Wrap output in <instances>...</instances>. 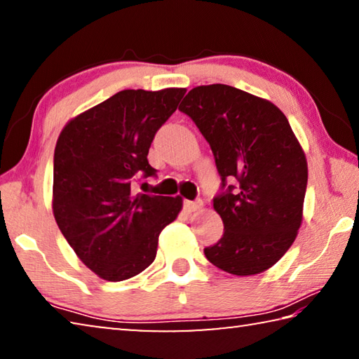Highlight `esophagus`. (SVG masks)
<instances>
[{"label":"esophagus","instance_id":"1","mask_svg":"<svg viewBox=\"0 0 359 359\" xmlns=\"http://www.w3.org/2000/svg\"><path fill=\"white\" fill-rule=\"evenodd\" d=\"M201 205H203L201 201H184V209L187 212H194V210L201 209Z\"/></svg>","mask_w":359,"mask_h":359}]
</instances>
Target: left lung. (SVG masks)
<instances>
[{"instance_id": "1", "label": "left lung", "mask_w": 359, "mask_h": 359, "mask_svg": "<svg viewBox=\"0 0 359 359\" xmlns=\"http://www.w3.org/2000/svg\"><path fill=\"white\" fill-rule=\"evenodd\" d=\"M179 111L209 142L222 194L214 209L222 239L204 248L218 269L234 276L261 274L293 245L302 223L307 160L285 114L271 101L223 83L199 85Z\"/></svg>"}]
</instances>
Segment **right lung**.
I'll list each match as a JSON object with an SVG mask.
<instances>
[{"label": "right lung", "mask_w": 359, "mask_h": 359, "mask_svg": "<svg viewBox=\"0 0 359 359\" xmlns=\"http://www.w3.org/2000/svg\"><path fill=\"white\" fill-rule=\"evenodd\" d=\"M185 88L123 90L65 125L53 155V217L96 276L121 282L156 257L158 236L182 210L180 196L133 193L155 175L147 155Z\"/></svg>", "instance_id": "obj_1"}]
</instances>
